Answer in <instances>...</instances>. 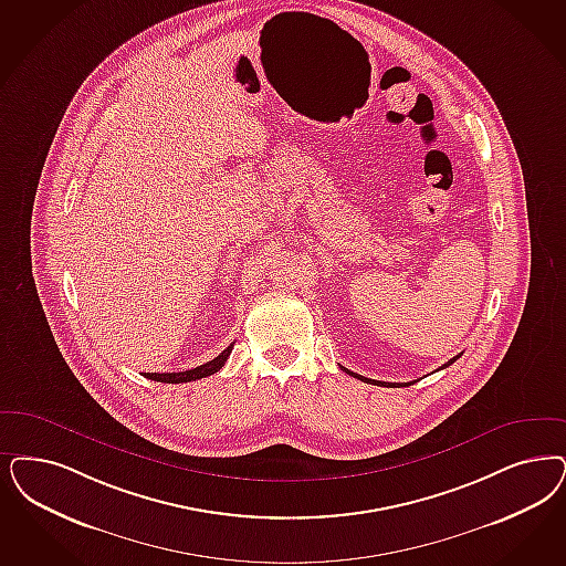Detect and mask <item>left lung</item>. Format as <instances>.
Wrapping results in <instances>:
<instances>
[{"label":"left lung","mask_w":566,"mask_h":566,"mask_svg":"<svg viewBox=\"0 0 566 566\" xmlns=\"http://www.w3.org/2000/svg\"><path fill=\"white\" fill-rule=\"evenodd\" d=\"M458 357H460V355H455V357H451V359H449L448 364H443V366H441V370H443V368H448V366H451V364H453V361H455V359H458ZM345 371H349V370H345ZM349 374H352V376H355V378H359V380H364V382H371V385H382V387H399V382H378V380H371V378H366V376H359V374H355V371H349ZM408 385H411V382H408Z\"/></svg>","instance_id":"1"}]
</instances>
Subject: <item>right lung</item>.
I'll use <instances>...</instances> for the list:
<instances>
[{
    "instance_id": "add662e5",
    "label": "right lung",
    "mask_w": 566,
    "mask_h": 566,
    "mask_svg": "<svg viewBox=\"0 0 566 566\" xmlns=\"http://www.w3.org/2000/svg\"><path fill=\"white\" fill-rule=\"evenodd\" d=\"M232 347H234V345H230L228 349H223V352L219 353L214 359L202 364V366H198L195 370L167 371V374H158V371L150 374V371H144V376H146L148 380L169 382V385H179V382H190V380H198V378H207V376H211L214 371H219L223 368V364L228 361V357H230V353H232Z\"/></svg>"
}]
</instances>
